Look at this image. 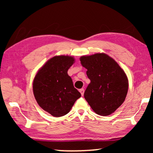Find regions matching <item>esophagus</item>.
Segmentation results:
<instances>
[{
  "instance_id": "34e87169",
  "label": "esophagus",
  "mask_w": 153,
  "mask_h": 153,
  "mask_svg": "<svg viewBox=\"0 0 153 153\" xmlns=\"http://www.w3.org/2000/svg\"><path fill=\"white\" fill-rule=\"evenodd\" d=\"M79 92L81 93L82 96H84V88L79 89Z\"/></svg>"
}]
</instances>
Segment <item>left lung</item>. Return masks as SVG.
<instances>
[{
  "instance_id": "obj_1",
  "label": "left lung",
  "mask_w": 153,
  "mask_h": 153,
  "mask_svg": "<svg viewBox=\"0 0 153 153\" xmlns=\"http://www.w3.org/2000/svg\"><path fill=\"white\" fill-rule=\"evenodd\" d=\"M90 83L84 98L98 115L107 116L122 105L128 90V79L117 62L105 53L80 57Z\"/></svg>"
}]
</instances>
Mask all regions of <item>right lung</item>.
<instances>
[{
	"label": "right lung",
	"mask_w": 153,
	"mask_h": 153,
	"mask_svg": "<svg viewBox=\"0 0 153 153\" xmlns=\"http://www.w3.org/2000/svg\"><path fill=\"white\" fill-rule=\"evenodd\" d=\"M75 59L69 56H55L41 67L33 82V92L40 107L54 117L70 111L81 94L74 86L67 71Z\"/></svg>",
	"instance_id": "add662e5"
}]
</instances>
